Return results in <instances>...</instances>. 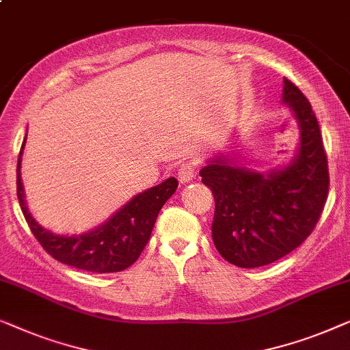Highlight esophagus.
<instances>
[{"label": "esophagus", "instance_id": "obj_1", "mask_svg": "<svg viewBox=\"0 0 350 350\" xmlns=\"http://www.w3.org/2000/svg\"><path fill=\"white\" fill-rule=\"evenodd\" d=\"M196 170H198L196 161H187V163L180 165V168L177 170V179H179L182 184H187V182L193 180V177L196 176Z\"/></svg>", "mask_w": 350, "mask_h": 350}]
</instances>
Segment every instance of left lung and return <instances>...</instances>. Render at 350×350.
Wrapping results in <instances>:
<instances>
[{
  "label": "left lung",
  "instance_id": "obj_1",
  "mask_svg": "<svg viewBox=\"0 0 350 350\" xmlns=\"http://www.w3.org/2000/svg\"><path fill=\"white\" fill-rule=\"evenodd\" d=\"M282 103L299 126V150L285 168L262 174L217 157L200 171L215 201V249L239 268L265 267L301 245L327 203L328 161L317 117L287 77Z\"/></svg>",
  "mask_w": 350,
  "mask_h": 350
}]
</instances>
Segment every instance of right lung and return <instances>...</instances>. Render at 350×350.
Returning <instances> with one entry per match:
<instances>
[{
    "label": "right lung",
    "instance_id": "right-lung-1",
    "mask_svg": "<svg viewBox=\"0 0 350 350\" xmlns=\"http://www.w3.org/2000/svg\"><path fill=\"white\" fill-rule=\"evenodd\" d=\"M25 141L17 161V196L23 217L42 249L58 262L83 271L117 273L131 267L144 250L160 209L179 185L176 177H170L161 184L137 193L107 222L88 233L77 236L53 234L31 217L25 204L21 179Z\"/></svg>",
    "mask_w": 350,
    "mask_h": 350
}]
</instances>
